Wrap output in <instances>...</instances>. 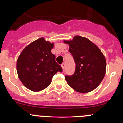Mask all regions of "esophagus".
I'll return each instance as SVG.
<instances>
[{
    "label": "esophagus",
    "instance_id": "obj_1",
    "mask_svg": "<svg viewBox=\"0 0 123 123\" xmlns=\"http://www.w3.org/2000/svg\"><path fill=\"white\" fill-rule=\"evenodd\" d=\"M65 64H64V63H62V64H61V67H62V69H63V71H64V69H65Z\"/></svg>",
    "mask_w": 123,
    "mask_h": 123
}]
</instances>
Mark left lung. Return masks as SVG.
Returning <instances> with one entry per match:
<instances>
[{"label":"left lung","instance_id":"left-lung-1","mask_svg":"<svg viewBox=\"0 0 123 123\" xmlns=\"http://www.w3.org/2000/svg\"><path fill=\"white\" fill-rule=\"evenodd\" d=\"M68 44L69 52L75 63L72 75H65L68 85L75 91L86 93L96 89L106 73V59L98 47L88 38L75 36L72 40H64Z\"/></svg>","mask_w":123,"mask_h":123}]
</instances>
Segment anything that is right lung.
Segmentation results:
<instances>
[{
    "label": "right lung",
    "instance_id": "right-lung-1",
    "mask_svg": "<svg viewBox=\"0 0 123 123\" xmlns=\"http://www.w3.org/2000/svg\"><path fill=\"white\" fill-rule=\"evenodd\" d=\"M54 43L40 38L24 49L17 62L18 77L27 89L38 92L51 83L53 76L62 72L61 66L56 63L52 54Z\"/></svg>",
    "mask_w": 123,
    "mask_h": 123
}]
</instances>
